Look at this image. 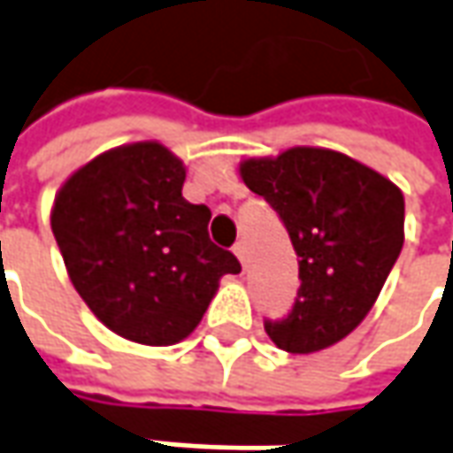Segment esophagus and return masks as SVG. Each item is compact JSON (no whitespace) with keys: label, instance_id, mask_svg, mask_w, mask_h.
Wrapping results in <instances>:
<instances>
[{"label":"esophagus","instance_id":"1","mask_svg":"<svg viewBox=\"0 0 453 453\" xmlns=\"http://www.w3.org/2000/svg\"><path fill=\"white\" fill-rule=\"evenodd\" d=\"M233 253L238 256V260L242 263V268H245V263H248V250H245V242H235V245H233Z\"/></svg>","mask_w":453,"mask_h":453}]
</instances>
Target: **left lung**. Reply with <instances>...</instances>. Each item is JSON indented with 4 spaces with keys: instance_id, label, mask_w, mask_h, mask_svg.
Returning <instances> with one entry per match:
<instances>
[{
    "instance_id": "left-lung-1",
    "label": "left lung",
    "mask_w": 453,
    "mask_h": 453,
    "mask_svg": "<svg viewBox=\"0 0 453 453\" xmlns=\"http://www.w3.org/2000/svg\"><path fill=\"white\" fill-rule=\"evenodd\" d=\"M241 175L278 212L301 257L298 298L286 319L265 320V334L288 353L334 346L366 319L403 248L401 190L323 148L245 160Z\"/></svg>"
}]
</instances>
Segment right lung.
Returning <instances> with one entry per match:
<instances>
[{
	"mask_svg": "<svg viewBox=\"0 0 453 453\" xmlns=\"http://www.w3.org/2000/svg\"><path fill=\"white\" fill-rule=\"evenodd\" d=\"M185 167L157 142L97 155L55 197L52 233L72 286L127 341L170 346L196 331L218 280L241 273L208 235L211 208L182 197Z\"/></svg>",
	"mask_w": 453,
	"mask_h": 453,
	"instance_id": "obj_1",
	"label": "right lung"
}]
</instances>
